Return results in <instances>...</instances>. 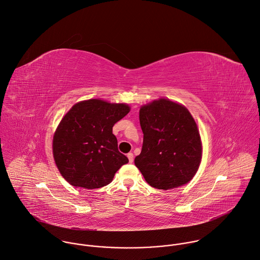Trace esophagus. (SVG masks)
I'll return each mask as SVG.
<instances>
[{
	"label": "esophagus",
	"mask_w": 260,
	"mask_h": 260,
	"mask_svg": "<svg viewBox=\"0 0 260 260\" xmlns=\"http://www.w3.org/2000/svg\"><path fill=\"white\" fill-rule=\"evenodd\" d=\"M127 156H128V158H129V162H133V160H134V155H133V153H132V152H129V153L127 154Z\"/></svg>",
	"instance_id": "esophagus-1"
}]
</instances>
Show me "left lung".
Masks as SVG:
<instances>
[{
    "label": "left lung",
    "instance_id": "1",
    "mask_svg": "<svg viewBox=\"0 0 260 260\" xmlns=\"http://www.w3.org/2000/svg\"><path fill=\"white\" fill-rule=\"evenodd\" d=\"M143 144L135 166L156 189L187 184L196 174L202 156L197 125L182 105L159 99L139 111Z\"/></svg>",
    "mask_w": 260,
    "mask_h": 260
}]
</instances>
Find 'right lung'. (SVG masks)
Masks as SVG:
<instances>
[{
	"instance_id": "obj_1",
	"label": "right lung",
	"mask_w": 260,
	"mask_h": 260,
	"mask_svg": "<svg viewBox=\"0 0 260 260\" xmlns=\"http://www.w3.org/2000/svg\"><path fill=\"white\" fill-rule=\"evenodd\" d=\"M129 112L126 104L92 99L75 104L63 117L54 135L53 154L69 184L85 189L104 187L129 161L113 134L114 125Z\"/></svg>"
}]
</instances>
